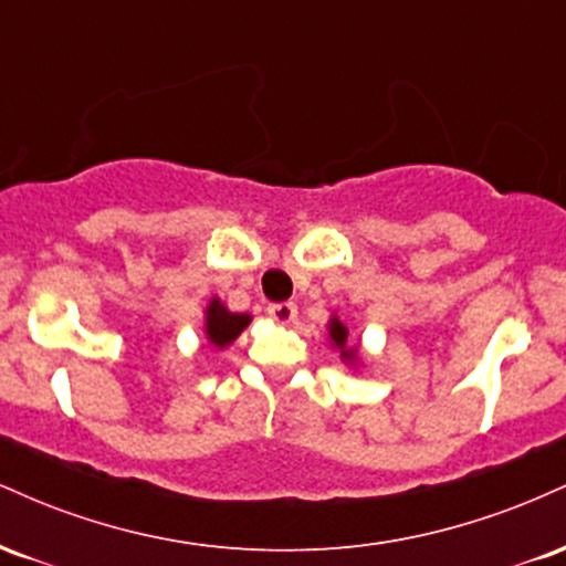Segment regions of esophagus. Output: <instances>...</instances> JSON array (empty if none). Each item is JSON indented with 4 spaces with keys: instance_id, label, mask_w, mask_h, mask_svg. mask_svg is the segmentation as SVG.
Segmentation results:
<instances>
[{
    "instance_id": "34e87169",
    "label": "esophagus",
    "mask_w": 566,
    "mask_h": 566,
    "mask_svg": "<svg viewBox=\"0 0 566 566\" xmlns=\"http://www.w3.org/2000/svg\"><path fill=\"white\" fill-rule=\"evenodd\" d=\"M295 314H297V305L295 303H290V301H284V303H271L269 305V316L274 322H279V324H290L292 319H295Z\"/></svg>"
}]
</instances>
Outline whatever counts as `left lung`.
<instances>
[{"instance_id": "8db88e82", "label": "left lung", "mask_w": 566, "mask_h": 566, "mask_svg": "<svg viewBox=\"0 0 566 566\" xmlns=\"http://www.w3.org/2000/svg\"><path fill=\"white\" fill-rule=\"evenodd\" d=\"M329 335H333V340H335V346L337 348H343V346H346V327H343V324L340 322H333V327H329ZM343 354H346V356H350L348 354V350H343Z\"/></svg>"}]
</instances>
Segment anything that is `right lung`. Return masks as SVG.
I'll return each instance as SVG.
<instances>
[{
  "label": "right lung",
  "instance_id": "right-lung-1",
  "mask_svg": "<svg viewBox=\"0 0 566 566\" xmlns=\"http://www.w3.org/2000/svg\"><path fill=\"white\" fill-rule=\"evenodd\" d=\"M247 324H250V316L231 314V311H226L223 305H220V301H212L210 308H207V335H210L212 346L218 348L237 340Z\"/></svg>",
  "mask_w": 566,
  "mask_h": 566
}]
</instances>
